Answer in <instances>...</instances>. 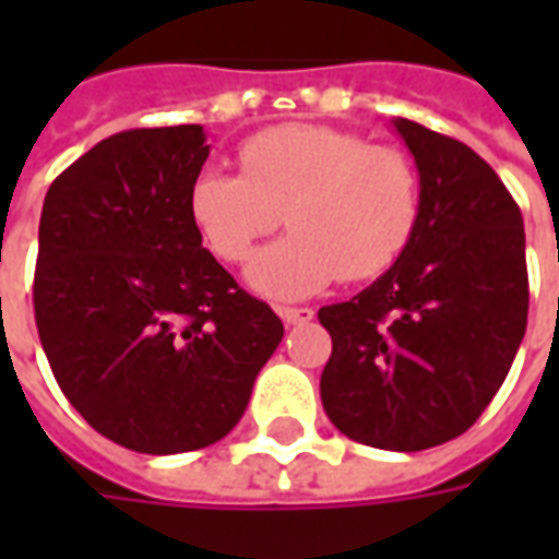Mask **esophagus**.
I'll return each mask as SVG.
<instances>
[{
	"label": "esophagus",
	"mask_w": 559,
	"mask_h": 559,
	"mask_svg": "<svg viewBox=\"0 0 559 559\" xmlns=\"http://www.w3.org/2000/svg\"><path fill=\"white\" fill-rule=\"evenodd\" d=\"M278 314L287 326H299V323L314 320V308H278Z\"/></svg>",
	"instance_id": "obj_1"
}]
</instances>
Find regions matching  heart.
Masks as SVG:
<instances>
[{"mask_svg": "<svg viewBox=\"0 0 559 559\" xmlns=\"http://www.w3.org/2000/svg\"><path fill=\"white\" fill-rule=\"evenodd\" d=\"M242 173L203 167L188 185L197 236L245 263L281 224L290 236L251 260L245 278L272 302H296L344 275L386 272L419 224V173L392 146L323 126H278L239 148Z\"/></svg>", "mask_w": 559, "mask_h": 559, "instance_id": "heart-1", "label": "heart"}]
</instances>
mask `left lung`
<instances>
[{
	"mask_svg": "<svg viewBox=\"0 0 559 559\" xmlns=\"http://www.w3.org/2000/svg\"><path fill=\"white\" fill-rule=\"evenodd\" d=\"M392 128L419 173V224L371 287L320 308V399L356 443L419 452L467 431L503 386L527 329V257L488 160L411 119Z\"/></svg>",
	"mask_w": 559,
	"mask_h": 559,
	"instance_id": "1",
	"label": "left lung"
}]
</instances>
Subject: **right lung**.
<instances>
[{"label":"right lung","instance_id":"1","mask_svg":"<svg viewBox=\"0 0 559 559\" xmlns=\"http://www.w3.org/2000/svg\"><path fill=\"white\" fill-rule=\"evenodd\" d=\"M206 158L203 126L134 128L44 197L35 323L47 362L95 431L146 455L227 437L284 338L191 224L188 185Z\"/></svg>","mask_w":559,"mask_h":559}]
</instances>
